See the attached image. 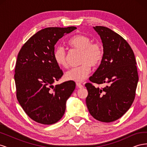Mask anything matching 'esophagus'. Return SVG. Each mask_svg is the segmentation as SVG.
I'll return each mask as SVG.
<instances>
[{
	"label": "esophagus",
	"instance_id": "esophagus-1",
	"mask_svg": "<svg viewBox=\"0 0 147 147\" xmlns=\"http://www.w3.org/2000/svg\"><path fill=\"white\" fill-rule=\"evenodd\" d=\"M76 85H77V87L78 88H83V84L81 83H78V82L76 83Z\"/></svg>",
	"mask_w": 147,
	"mask_h": 147
}]
</instances>
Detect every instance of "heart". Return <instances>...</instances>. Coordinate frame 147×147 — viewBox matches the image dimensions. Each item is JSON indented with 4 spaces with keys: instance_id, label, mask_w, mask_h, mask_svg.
Here are the masks:
<instances>
[{
    "instance_id": "1",
    "label": "heart",
    "mask_w": 147,
    "mask_h": 147,
    "mask_svg": "<svg viewBox=\"0 0 147 147\" xmlns=\"http://www.w3.org/2000/svg\"><path fill=\"white\" fill-rule=\"evenodd\" d=\"M69 45L75 49L82 51L80 56V65L73 67L64 74L67 80L82 82L86 79L91 71V66L99 65L104 56V50L100 44L92 43V40L86 35H77L71 38ZM53 57L56 64L65 67L67 66V52L62 45L57 46L53 53Z\"/></svg>"
}]
</instances>
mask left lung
Returning <instances> with one entry per match:
<instances>
[{
    "mask_svg": "<svg viewBox=\"0 0 147 147\" xmlns=\"http://www.w3.org/2000/svg\"><path fill=\"white\" fill-rule=\"evenodd\" d=\"M93 28L102 40L104 56L90 80L108 85L99 88L86 83V103L93 118L110 123L121 118L134 100L139 80L137 63L131 47L121 35L104 26Z\"/></svg>",
    "mask_w": 147,
    "mask_h": 147,
    "instance_id": "obj_1",
    "label": "left lung"
}]
</instances>
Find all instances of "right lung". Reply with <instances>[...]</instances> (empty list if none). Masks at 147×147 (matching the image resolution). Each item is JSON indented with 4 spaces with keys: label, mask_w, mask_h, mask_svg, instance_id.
<instances>
[{
    "label": "right lung",
    "mask_w": 147,
    "mask_h": 147,
    "mask_svg": "<svg viewBox=\"0 0 147 147\" xmlns=\"http://www.w3.org/2000/svg\"><path fill=\"white\" fill-rule=\"evenodd\" d=\"M77 28H47L32 35L22 47L16 62V97L25 113L34 121L54 124L63 117L67 100L75 88L73 81L53 86L63 72L53 53L59 39Z\"/></svg>",
    "instance_id": "1"
}]
</instances>
